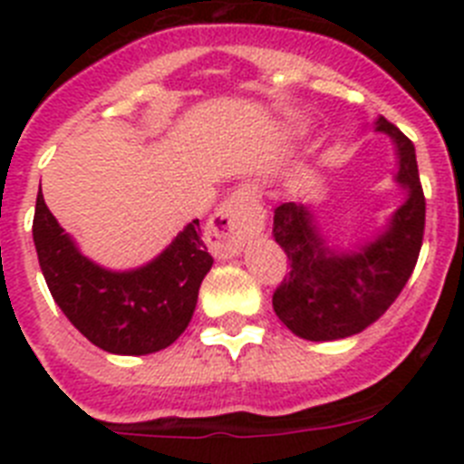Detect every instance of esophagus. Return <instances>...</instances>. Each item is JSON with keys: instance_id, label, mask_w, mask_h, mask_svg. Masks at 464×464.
Listing matches in <instances>:
<instances>
[{"instance_id": "obj_1", "label": "esophagus", "mask_w": 464, "mask_h": 464, "mask_svg": "<svg viewBox=\"0 0 464 464\" xmlns=\"http://www.w3.org/2000/svg\"><path fill=\"white\" fill-rule=\"evenodd\" d=\"M265 227V211L246 186L237 188L207 225V244L213 256L232 257Z\"/></svg>"}]
</instances>
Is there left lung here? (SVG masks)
<instances>
[{
    "label": "left lung",
    "mask_w": 464,
    "mask_h": 464,
    "mask_svg": "<svg viewBox=\"0 0 464 464\" xmlns=\"http://www.w3.org/2000/svg\"><path fill=\"white\" fill-rule=\"evenodd\" d=\"M376 132L395 141V179L407 199L374 241L337 251L321 235L309 207L285 202L274 208L272 235L288 256L290 272L274 290L272 304L283 325L309 342L351 337L379 321L407 285L423 246L425 195L416 149L385 118L376 121Z\"/></svg>",
    "instance_id": "8db88e82"
}]
</instances>
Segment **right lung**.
I'll return each mask as SVG.
<instances>
[{"label":"right lung","mask_w":464,"mask_h":464,"mask_svg":"<svg viewBox=\"0 0 464 464\" xmlns=\"http://www.w3.org/2000/svg\"><path fill=\"white\" fill-rule=\"evenodd\" d=\"M199 232V220H192L149 265L111 272L76 248L41 190L32 223L41 272L57 306L88 342L116 355L155 353L181 337L213 265Z\"/></svg>","instance_id":"right-lung-1"}]
</instances>
